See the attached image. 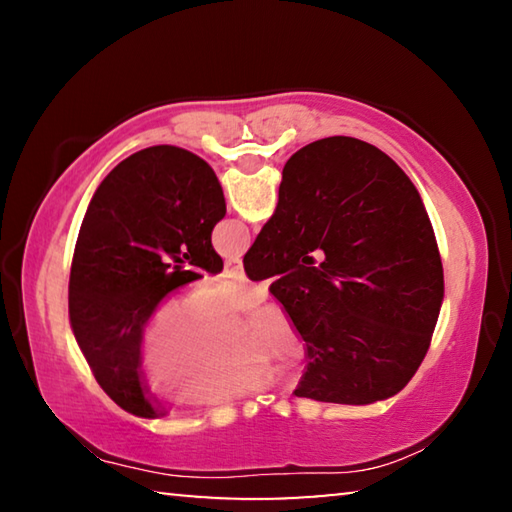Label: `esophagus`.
Masks as SVG:
<instances>
[{
  "mask_svg": "<svg viewBox=\"0 0 512 512\" xmlns=\"http://www.w3.org/2000/svg\"><path fill=\"white\" fill-rule=\"evenodd\" d=\"M225 273L228 275H244V264H241V259H237V257H232V259H228V262H225Z\"/></svg>",
  "mask_w": 512,
  "mask_h": 512,
  "instance_id": "obj_1",
  "label": "esophagus"
}]
</instances>
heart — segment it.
Returning <instances> with one entry per match:
<instances>
[{
	"instance_id": "heart-1",
	"label": "heart",
	"mask_w": 512,
	"mask_h": 512,
	"mask_svg": "<svg viewBox=\"0 0 512 512\" xmlns=\"http://www.w3.org/2000/svg\"><path fill=\"white\" fill-rule=\"evenodd\" d=\"M266 287L228 275L198 289L189 298V314L180 302H169L151 318L142 339V370L155 388H169L176 400L214 406L262 391L271 381L265 366L298 370L307 361V341L289 311L259 307L248 320L246 343L230 345L225 320L253 309Z\"/></svg>"
}]
</instances>
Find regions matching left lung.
<instances>
[{"mask_svg": "<svg viewBox=\"0 0 512 512\" xmlns=\"http://www.w3.org/2000/svg\"><path fill=\"white\" fill-rule=\"evenodd\" d=\"M225 198L210 164L160 144L119 162L94 192L69 273V320L99 386L140 418L167 411L142 370L144 325L160 302L201 273H219L212 230Z\"/></svg>", "mask_w": 512, "mask_h": 512, "instance_id": "left-lung-1", "label": "left lung"}]
</instances>
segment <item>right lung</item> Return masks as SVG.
Instances as JSON below:
<instances>
[{
	"label": "right lung",
	"mask_w": 512,
	"mask_h": 512,
	"mask_svg": "<svg viewBox=\"0 0 512 512\" xmlns=\"http://www.w3.org/2000/svg\"><path fill=\"white\" fill-rule=\"evenodd\" d=\"M244 268L255 282L271 277L305 334L293 395L372 404L400 393L427 357L443 262L418 189L377 146L339 135L293 153Z\"/></svg>",
	"instance_id": "right-lung-1"
}]
</instances>
